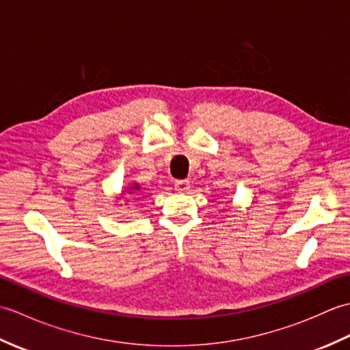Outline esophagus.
Listing matches in <instances>:
<instances>
[{
  "mask_svg": "<svg viewBox=\"0 0 350 350\" xmlns=\"http://www.w3.org/2000/svg\"><path fill=\"white\" fill-rule=\"evenodd\" d=\"M174 188H176V191H179V192H187L191 188L189 180H176Z\"/></svg>",
  "mask_w": 350,
  "mask_h": 350,
  "instance_id": "esophagus-1",
  "label": "esophagus"
}]
</instances>
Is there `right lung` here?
<instances>
[{
    "instance_id": "add662e5",
    "label": "right lung",
    "mask_w": 350,
    "mask_h": 350,
    "mask_svg": "<svg viewBox=\"0 0 350 350\" xmlns=\"http://www.w3.org/2000/svg\"><path fill=\"white\" fill-rule=\"evenodd\" d=\"M138 191H141V187H139V185L138 183H132V185H129V187H128V189H126V191H122V194L120 196H118V197H116L117 200H120V198H123V196H129V197H126V198H128V200H126V203H137L138 202V200H137V192ZM132 199L133 202H131L130 200Z\"/></svg>"
}]
</instances>
